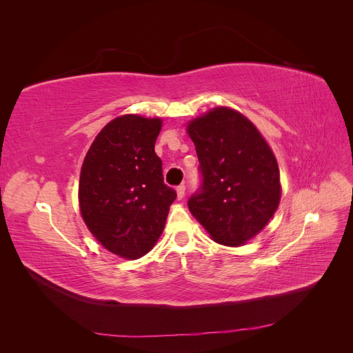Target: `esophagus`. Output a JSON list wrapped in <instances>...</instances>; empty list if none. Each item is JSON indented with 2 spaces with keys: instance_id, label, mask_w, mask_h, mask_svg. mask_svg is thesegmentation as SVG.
<instances>
[{
  "instance_id": "obj_1",
  "label": "esophagus",
  "mask_w": 353,
  "mask_h": 353,
  "mask_svg": "<svg viewBox=\"0 0 353 353\" xmlns=\"http://www.w3.org/2000/svg\"><path fill=\"white\" fill-rule=\"evenodd\" d=\"M176 196H178L179 200L184 199V196H185V185L184 184H181V185L176 187Z\"/></svg>"
}]
</instances>
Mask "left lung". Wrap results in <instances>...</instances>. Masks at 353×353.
I'll return each instance as SVG.
<instances>
[{"label": "left lung", "instance_id": "left-lung-1", "mask_svg": "<svg viewBox=\"0 0 353 353\" xmlns=\"http://www.w3.org/2000/svg\"><path fill=\"white\" fill-rule=\"evenodd\" d=\"M199 157L200 187L188 209L219 244L256 236L279 208L280 170L254 125L239 112L216 108L188 125Z\"/></svg>", "mask_w": 353, "mask_h": 353}]
</instances>
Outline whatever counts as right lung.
<instances>
[{
  "label": "right lung",
  "instance_id": "add662e5",
  "mask_svg": "<svg viewBox=\"0 0 353 353\" xmlns=\"http://www.w3.org/2000/svg\"><path fill=\"white\" fill-rule=\"evenodd\" d=\"M160 128V119L116 117L95 138L81 169L82 218L105 249L123 258L137 259L153 248L176 199L154 153Z\"/></svg>",
  "mask_w": 353,
  "mask_h": 353
}]
</instances>
